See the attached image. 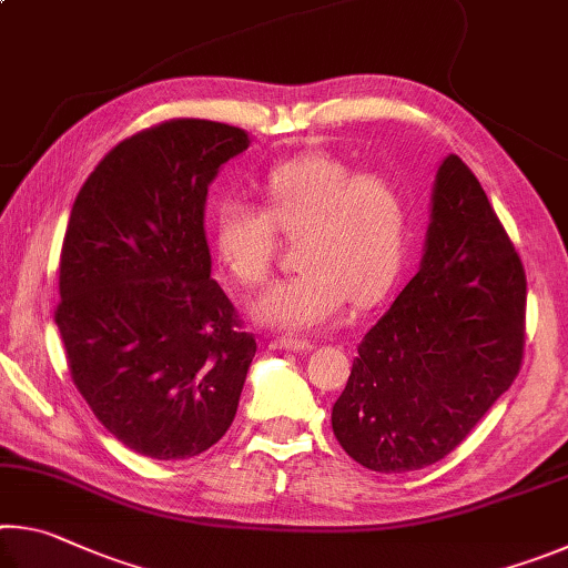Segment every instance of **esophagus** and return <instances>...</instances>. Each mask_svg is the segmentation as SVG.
Segmentation results:
<instances>
[{
	"label": "esophagus",
	"mask_w": 568,
	"mask_h": 568,
	"mask_svg": "<svg viewBox=\"0 0 568 568\" xmlns=\"http://www.w3.org/2000/svg\"><path fill=\"white\" fill-rule=\"evenodd\" d=\"M281 348H285V351H293V353H311L315 345L311 343V341H305V338H281Z\"/></svg>",
	"instance_id": "1"
}]
</instances>
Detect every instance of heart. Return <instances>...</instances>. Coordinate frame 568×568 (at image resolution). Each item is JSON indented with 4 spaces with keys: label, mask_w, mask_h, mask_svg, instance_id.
<instances>
[{
    "label": "heart",
    "mask_w": 568,
    "mask_h": 568,
    "mask_svg": "<svg viewBox=\"0 0 568 568\" xmlns=\"http://www.w3.org/2000/svg\"><path fill=\"white\" fill-rule=\"evenodd\" d=\"M263 210L225 197L215 205L210 237L220 265L255 285L271 271L278 233L301 235V273L265 287L250 305L255 323L277 331H315L338 318L345 301L378 303L400 275L410 203L400 180L361 172L341 158L277 162L261 180Z\"/></svg>",
    "instance_id": "b5f03b06"
}]
</instances>
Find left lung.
<instances>
[{"mask_svg": "<svg viewBox=\"0 0 568 568\" xmlns=\"http://www.w3.org/2000/svg\"><path fill=\"white\" fill-rule=\"evenodd\" d=\"M524 265L484 187L446 155L416 275L363 335L333 406L353 460L406 474L448 456L511 388L524 355Z\"/></svg>", "mask_w": 568, "mask_h": 568, "instance_id": "left-lung-1", "label": "left lung"}]
</instances>
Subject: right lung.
I'll return each mask as SVG.
<instances>
[{"mask_svg": "<svg viewBox=\"0 0 568 568\" xmlns=\"http://www.w3.org/2000/svg\"><path fill=\"white\" fill-rule=\"evenodd\" d=\"M247 145L223 122H165L108 152L72 205L54 321L77 390L140 456L192 458L235 418L257 343L210 281L205 205Z\"/></svg>", "mask_w": 568, "mask_h": 568, "instance_id": "add662e5", "label": "right lung"}]
</instances>
